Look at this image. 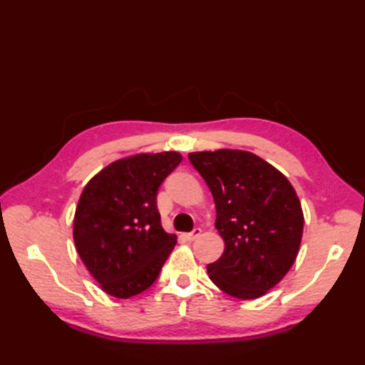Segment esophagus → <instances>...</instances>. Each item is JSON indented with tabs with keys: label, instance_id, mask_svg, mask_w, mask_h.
Masks as SVG:
<instances>
[{
	"label": "esophagus",
	"instance_id": "esophagus-1",
	"mask_svg": "<svg viewBox=\"0 0 365 365\" xmlns=\"http://www.w3.org/2000/svg\"><path fill=\"white\" fill-rule=\"evenodd\" d=\"M200 234H202V230H200L199 227H196L192 232H190V234L185 235V238L188 240V242H195V240H197L200 237Z\"/></svg>",
	"mask_w": 365,
	"mask_h": 365
}]
</instances>
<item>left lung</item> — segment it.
Returning a JSON list of instances; mask_svg holds the SVG:
<instances>
[{
	"label": "left lung",
	"mask_w": 365,
	"mask_h": 365,
	"mask_svg": "<svg viewBox=\"0 0 365 365\" xmlns=\"http://www.w3.org/2000/svg\"><path fill=\"white\" fill-rule=\"evenodd\" d=\"M216 205L224 240L207 267L212 282L238 299H255L282 281L297 260L304 216L297 191L269 163L246 150L192 152Z\"/></svg>",
	"instance_id": "1"
}]
</instances>
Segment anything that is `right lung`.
I'll return each mask as SVG.
<instances>
[{
	"label": "right lung",
	"mask_w": 365,
	"mask_h": 365,
	"mask_svg": "<svg viewBox=\"0 0 365 365\" xmlns=\"http://www.w3.org/2000/svg\"><path fill=\"white\" fill-rule=\"evenodd\" d=\"M178 152L113 161L84 187L73 218L76 252L102 290L127 299L157 281L177 237L161 227L157 192Z\"/></svg>",
	"instance_id": "1"
}]
</instances>
